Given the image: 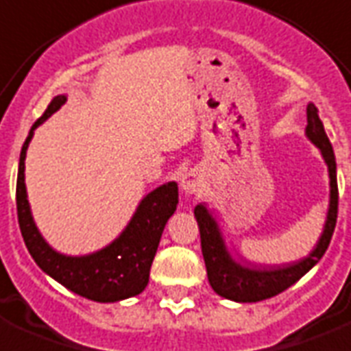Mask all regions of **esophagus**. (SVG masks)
<instances>
[{
  "label": "esophagus",
  "instance_id": "1",
  "mask_svg": "<svg viewBox=\"0 0 351 351\" xmlns=\"http://www.w3.org/2000/svg\"><path fill=\"white\" fill-rule=\"evenodd\" d=\"M181 188L186 193H195L199 192V188H201V181H199V178H197L195 173H186V176H182Z\"/></svg>",
  "mask_w": 351,
  "mask_h": 351
}]
</instances>
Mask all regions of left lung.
<instances>
[{
	"mask_svg": "<svg viewBox=\"0 0 351 351\" xmlns=\"http://www.w3.org/2000/svg\"><path fill=\"white\" fill-rule=\"evenodd\" d=\"M317 107L314 104H308L306 107V136L311 138L312 143L319 147L321 154L328 165L330 172V208L328 217L323 234L319 242L315 245L306 258L300 260L296 263H289L283 267H263V269H247L233 262L230 253L226 251L224 240L221 237V231L217 228V222L210 215L206 208L199 204L195 206L197 224L201 231V247L204 263H206L208 280H210L211 289L226 298V300L240 301V303H256V301L269 300L276 296L285 289L300 280L303 274H306L319 262L321 256L328 249L330 240L335 230L337 222V206H339V190H337V176H335V156L332 143L325 132L323 121L319 120Z\"/></svg>",
	"mask_w": 351,
	"mask_h": 351,
	"instance_id": "8db88e82",
	"label": "left lung"
}]
</instances>
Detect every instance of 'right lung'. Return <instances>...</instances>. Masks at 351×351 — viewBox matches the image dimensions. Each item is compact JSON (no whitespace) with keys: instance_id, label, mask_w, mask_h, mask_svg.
<instances>
[{"instance_id":"obj_1","label":"right lung","mask_w":351,"mask_h":351,"mask_svg":"<svg viewBox=\"0 0 351 351\" xmlns=\"http://www.w3.org/2000/svg\"><path fill=\"white\" fill-rule=\"evenodd\" d=\"M64 102V95H59L51 100L43 117L32 125L30 134L21 149L16 204L23 240L37 265L78 296L100 303H112L132 298L140 294L149 283L150 265L158 251L165 224L178 208V184L167 182L145 197L125 231L102 251L88 256H64L53 251L40 237L32 219L25 188V158L34 130L57 109H60Z\"/></svg>"}]
</instances>
